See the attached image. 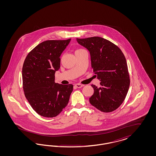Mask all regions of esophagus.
Instances as JSON below:
<instances>
[{
	"mask_svg": "<svg viewBox=\"0 0 156 156\" xmlns=\"http://www.w3.org/2000/svg\"><path fill=\"white\" fill-rule=\"evenodd\" d=\"M75 86L76 87V88H81L82 87H83V85L81 84V83H76L75 85Z\"/></svg>",
	"mask_w": 156,
	"mask_h": 156,
	"instance_id": "34e87169",
	"label": "esophagus"
}]
</instances>
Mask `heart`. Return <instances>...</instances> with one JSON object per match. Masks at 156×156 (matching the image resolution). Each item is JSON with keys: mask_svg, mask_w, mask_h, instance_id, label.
<instances>
[{"mask_svg": "<svg viewBox=\"0 0 156 156\" xmlns=\"http://www.w3.org/2000/svg\"><path fill=\"white\" fill-rule=\"evenodd\" d=\"M83 50V49H78V50H77L76 51H79V50Z\"/></svg>", "mask_w": 156, "mask_h": 156, "instance_id": "1", "label": "heart"}]
</instances>
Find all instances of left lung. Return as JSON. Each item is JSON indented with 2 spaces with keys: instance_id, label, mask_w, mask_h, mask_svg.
<instances>
[{
  "instance_id": "left-lung-1",
  "label": "left lung",
  "mask_w": 156,
  "mask_h": 156,
  "mask_svg": "<svg viewBox=\"0 0 156 156\" xmlns=\"http://www.w3.org/2000/svg\"><path fill=\"white\" fill-rule=\"evenodd\" d=\"M80 44L90 52L91 67L98 80L99 87L91 85L94 94L90 104L103 112H111L124 101L130 85L126 59L116 45L100 37L76 38Z\"/></svg>"
}]
</instances>
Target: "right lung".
<instances>
[{
    "label": "right lung",
    "mask_w": 156,
    "mask_h": 156,
    "mask_svg": "<svg viewBox=\"0 0 156 156\" xmlns=\"http://www.w3.org/2000/svg\"><path fill=\"white\" fill-rule=\"evenodd\" d=\"M47 40L37 45L26 57L22 68L23 88L31 106L43 117L57 116L67 106L73 85L55 82L60 68V55L69 43Z\"/></svg>",
    "instance_id": "1"
}]
</instances>
